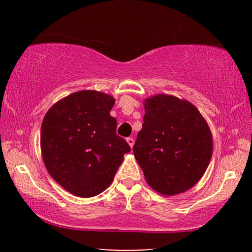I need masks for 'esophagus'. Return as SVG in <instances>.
Returning <instances> with one entry per match:
<instances>
[{"mask_svg": "<svg viewBox=\"0 0 252 252\" xmlns=\"http://www.w3.org/2000/svg\"><path fill=\"white\" fill-rule=\"evenodd\" d=\"M126 142L129 143V146L132 148V147H133V144H134V139L133 138H127Z\"/></svg>", "mask_w": 252, "mask_h": 252, "instance_id": "obj_1", "label": "esophagus"}]
</instances>
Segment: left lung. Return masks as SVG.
<instances>
[{
  "label": "left lung",
  "instance_id": "obj_1",
  "mask_svg": "<svg viewBox=\"0 0 252 252\" xmlns=\"http://www.w3.org/2000/svg\"><path fill=\"white\" fill-rule=\"evenodd\" d=\"M144 109L133 153L148 185L164 195L185 192L210 162V129L194 105L176 96L155 95L146 100Z\"/></svg>",
  "mask_w": 252,
  "mask_h": 252
}]
</instances>
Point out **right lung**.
Masks as SVG:
<instances>
[{
  "label": "right lung",
  "mask_w": 252,
  "mask_h": 252,
  "mask_svg": "<svg viewBox=\"0 0 252 252\" xmlns=\"http://www.w3.org/2000/svg\"><path fill=\"white\" fill-rule=\"evenodd\" d=\"M114 100L97 91H79L59 101L41 126V150L46 169L72 194L90 198L101 193L131 148L117 134L110 116Z\"/></svg>",
  "instance_id": "right-lung-1"
}]
</instances>
